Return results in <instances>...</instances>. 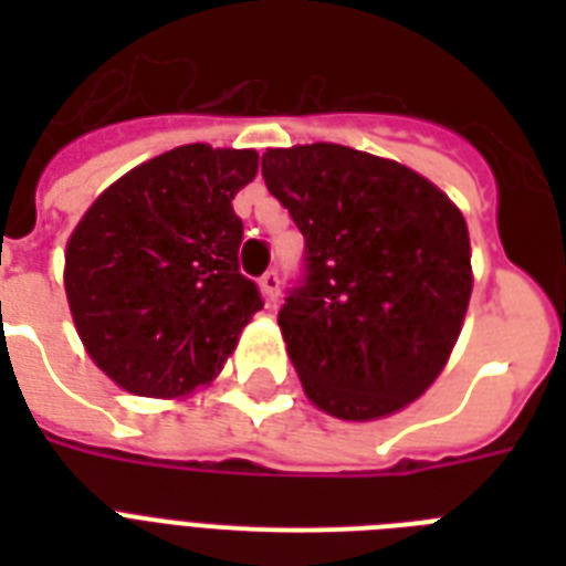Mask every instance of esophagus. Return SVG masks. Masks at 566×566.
Segmentation results:
<instances>
[{"label":"esophagus","mask_w":566,"mask_h":566,"mask_svg":"<svg viewBox=\"0 0 566 566\" xmlns=\"http://www.w3.org/2000/svg\"><path fill=\"white\" fill-rule=\"evenodd\" d=\"M258 287H261V296H264L266 305H275V302H279V275H275L273 270L258 279Z\"/></svg>","instance_id":"obj_1"}]
</instances>
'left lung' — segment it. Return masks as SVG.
<instances>
[{"mask_svg":"<svg viewBox=\"0 0 566 566\" xmlns=\"http://www.w3.org/2000/svg\"><path fill=\"white\" fill-rule=\"evenodd\" d=\"M261 172L305 234L308 279L279 314L302 390L337 420L399 413L464 326V213L411 167L340 144L266 149Z\"/></svg>","mask_w":566,"mask_h":566,"instance_id":"1","label":"left lung"}]
</instances>
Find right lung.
I'll return each instance as SVG.
<instances>
[{
    "label": "right lung",
    "mask_w": 566,
    "mask_h": 566,
    "mask_svg": "<svg viewBox=\"0 0 566 566\" xmlns=\"http://www.w3.org/2000/svg\"><path fill=\"white\" fill-rule=\"evenodd\" d=\"M255 149L176 146L96 196L66 240L75 332L105 376L149 399L211 385L264 302L240 275L231 208Z\"/></svg>",
    "instance_id": "add662e5"
}]
</instances>
